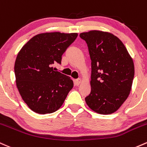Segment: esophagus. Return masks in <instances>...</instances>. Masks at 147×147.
<instances>
[{"label": "esophagus", "mask_w": 147, "mask_h": 147, "mask_svg": "<svg viewBox=\"0 0 147 147\" xmlns=\"http://www.w3.org/2000/svg\"><path fill=\"white\" fill-rule=\"evenodd\" d=\"M82 82V80L81 79H78V80H76L75 81V85H77V86H79V85L81 84Z\"/></svg>", "instance_id": "obj_1"}]
</instances>
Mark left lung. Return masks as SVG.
Instances as JSON below:
<instances>
[{
  "label": "left lung",
  "instance_id": "obj_1",
  "mask_svg": "<svg viewBox=\"0 0 147 147\" xmlns=\"http://www.w3.org/2000/svg\"><path fill=\"white\" fill-rule=\"evenodd\" d=\"M91 60L90 109L100 114L115 112L130 94L135 74L133 59L121 41L108 32L90 30L80 35Z\"/></svg>",
  "mask_w": 147,
  "mask_h": 147
}]
</instances>
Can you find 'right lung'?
Wrapping results in <instances>:
<instances>
[{"instance_id":"right-lung-1","label":"right lung","mask_w":147,"mask_h":147,"mask_svg":"<svg viewBox=\"0 0 147 147\" xmlns=\"http://www.w3.org/2000/svg\"><path fill=\"white\" fill-rule=\"evenodd\" d=\"M78 34L60 32L35 35L22 47L14 63L16 84L23 100L33 112L53 113L63 104L73 87L70 77L54 71L53 64Z\"/></svg>"}]
</instances>
